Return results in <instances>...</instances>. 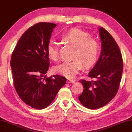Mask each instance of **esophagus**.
<instances>
[{
  "label": "esophagus",
  "instance_id": "obj_1",
  "mask_svg": "<svg viewBox=\"0 0 132 132\" xmlns=\"http://www.w3.org/2000/svg\"><path fill=\"white\" fill-rule=\"evenodd\" d=\"M67 82H68V83H69V84H73V83H75V80H73V79H67Z\"/></svg>",
  "mask_w": 132,
  "mask_h": 132
}]
</instances>
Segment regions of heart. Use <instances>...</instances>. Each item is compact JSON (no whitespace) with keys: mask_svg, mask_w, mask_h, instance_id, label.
<instances>
[{"mask_svg":"<svg viewBox=\"0 0 132 132\" xmlns=\"http://www.w3.org/2000/svg\"><path fill=\"white\" fill-rule=\"evenodd\" d=\"M63 41L75 47L69 62H65L54 68L56 72L68 78L75 76L85 66L91 68L97 62L100 54V44L95 39L91 38L89 33L79 28L69 29L61 36ZM47 53L51 60L56 62L59 59L58 45L50 41L47 48Z\"/></svg>","mask_w":132,"mask_h":132,"instance_id":"b5f03b06","label":"heart"}]
</instances>
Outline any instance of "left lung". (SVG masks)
<instances>
[{
  "mask_svg": "<svg viewBox=\"0 0 132 132\" xmlns=\"http://www.w3.org/2000/svg\"><path fill=\"white\" fill-rule=\"evenodd\" d=\"M101 53L95 66L88 73L92 80H79L84 91L78 97L89 109L103 107L114 98L119 90L123 63L120 48L113 37L103 28H100Z\"/></svg>",
  "mask_w": 132,
  "mask_h": 132,
  "instance_id": "obj_1",
  "label": "left lung"
}]
</instances>
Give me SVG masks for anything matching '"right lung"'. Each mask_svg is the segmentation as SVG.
Wrapping results in <instances>:
<instances>
[{"label": "right lung", "mask_w": 132, "mask_h": 132, "mask_svg": "<svg viewBox=\"0 0 132 132\" xmlns=\"http://www.w3.org/2000/svg\"><path fill=\"white\" fill-rule=\"evenodd\" d=\"M56 26L49 22L32 25L21 37L12 54L15 89L23 102L35 109L48 107L66 83L62 76H45L50 66L47 46Z\"/></svg>", "instance_id": "1"}]
</instances>
